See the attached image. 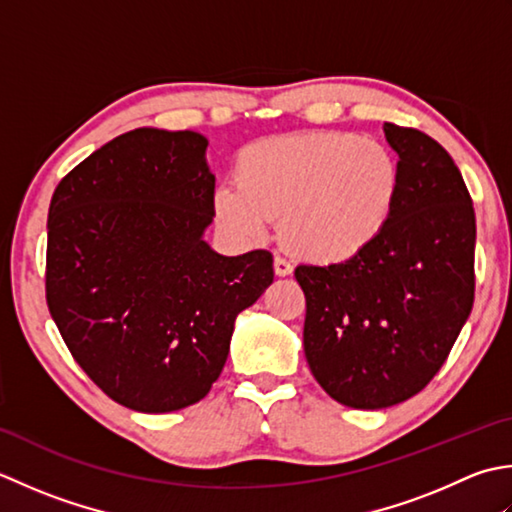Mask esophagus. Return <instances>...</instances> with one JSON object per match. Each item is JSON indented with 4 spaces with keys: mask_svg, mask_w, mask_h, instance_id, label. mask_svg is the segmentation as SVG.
Instances as JSON below:
<instances>
[{
    "mask_svg": "<svg viewBox=\"0 0 512 512\" xmlns=\"http://www.w3.org/2000/svg\"><path fill=\"white\" fill-rule=\"evenodd\" d=\"M274 271H276V276L285 278V276H289V274H291V271H294V267H291V263H287L285 258L276 256V258H274Z\"/></svg>",
    "mask_w": 512,
    "mask_h": 512,
    "instance_id": "34e87169",
    "label": "esophagus"
}]
</instances>
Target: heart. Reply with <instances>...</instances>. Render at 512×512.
<instances>
[{"label":"heart","instance_id":"b5f03b06","mask_svg":"<svg viewBox=\"0 0 512 512\" xmlns=\"http://www.w3.org/2000/svg\"><path fill=\"white\" fill-rule=\"evenodd\" d=\"M400 165L389 148L353 132H302L241 152L236 187L214 192V216L241 243L278 221L287 252L316 265L362 254L378 238L400 194Z\"/></svg>","mask_w":512,"mask_h":512}]
</instances>
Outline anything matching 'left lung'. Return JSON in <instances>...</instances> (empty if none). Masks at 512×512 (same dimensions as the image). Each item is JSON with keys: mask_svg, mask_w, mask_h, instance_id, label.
Returning a JSON list of instances; mask_svg holds the SVG:
<instances>
[{"mask_svg": "<svg viewBox=\"0 0 512 512\" xmlns=\"http://www.w3.org/2000/svg\"><path fill=\"white\" fill-rule=\"evenodd\" d=\"M400 194L384 232L344 263L298 265L302 344L318 384L351 409L420 393L471 316L475 210L460 170L424 132L384 123Z\"/></svg>", "mask_w": 512, "mask_h": 512, "instance_id": "1", "label": "left lung"}]
</instances>
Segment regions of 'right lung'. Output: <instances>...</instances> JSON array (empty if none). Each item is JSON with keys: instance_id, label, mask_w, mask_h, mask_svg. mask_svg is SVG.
<instances>
[{"instance_id": "right-lung-1", "label": "right lung", "mask_w": 512, "mask_h": 512, "mask_svg": "<svg viewBox=\"0 0 512 512\" xmlns=\"http://www.w3.org/2000/svg\"><path fill=\"white\" fill-rule=\"evenodd\" d=\"M203 134L137 128L52 194L46 300L72 358L114 402L185 409L221 375L236 316L274 283L265 249L205 241L214 174Z\"/></svg>"}]
</instances>
